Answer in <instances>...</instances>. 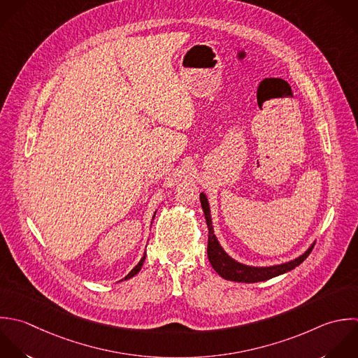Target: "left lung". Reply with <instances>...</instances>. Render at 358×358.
I'll return each mask as SVG.
<instances>
[{
	"instance_id": "8db88e82",
	"label": "left lung",
	"mask_w": 358,
	"mask_h": 358,
	"mask_svg": "<svg viewBox=\"0 0 358 358\" xmlns=\"http://www.w3.org/2000/svg\"><path fill=\"white\" fill-rule=\"evenodd\" d=\"M201 198V205L205 213V219H206V224L209 229V238H208V258L210 265L213 266V269L226 280H231V282H240V283H257V282H265L268 279L276 278L279 275H283L289 271H293L296 266H299L300 264H303L307 257L311 254L314 244L299 258L289 261L286 264H280V265H275V266H248L244 264H240L237 261H234L231 257H229V254L222 248V245L219 244L215 231H213V226H212V217H210V209H209V202L206 195L202 192L199 195Z\"/></svg>"
}]
</instances>
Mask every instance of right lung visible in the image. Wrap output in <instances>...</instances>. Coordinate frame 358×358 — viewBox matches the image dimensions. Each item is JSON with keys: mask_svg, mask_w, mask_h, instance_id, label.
Here are the masks:
<instances>
[{"mask_svg": "<svg viewBox=\"0 0 358 358\" xmlns=\"http://www.w3.org/2000/svg\"><path fill=\"white\" fill-rule=\"evenodd\" d=\"M155 215H156V213H155ZM153 217H155V216H153ZM145 254H146V252H145ZM145 254H143L142 259L138 262V265H136V266H135V268H134V269H132V271H131V272H129V273L125 276V279H131L132 276H135V275H136V273L141 271V268H142V265H143V262H145Z\"/></svg>", "mask_w": 358, "mask_h": 358, "instance_id": "1", "label": "right lung"}]
</instances>
